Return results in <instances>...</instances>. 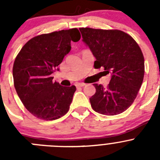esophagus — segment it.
Wrapping results in <instances>:
<instances>
[{
  "mask_svg": "<svg viewBox=\"0 0 160 160\" xmlns=\"http://www.w3.org/2000/svg\"><path fill=\"white\" fill-rule=\"evenodd\" d=\"M85 85H86L85 83L80 82V83H78V84H76V86H77V87H84Z\"/></svg>",
  "mask_w": 160,
  "mask_h": 160,
  "instance_id": "1",
  "label": "esophagus"
}]
</instances>
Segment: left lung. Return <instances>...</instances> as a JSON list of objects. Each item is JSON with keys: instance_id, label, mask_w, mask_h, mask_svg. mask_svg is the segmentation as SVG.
Masks as SVG:
<instances>
[{"instance_id": "8db88e82", "label": "left lung", "mask_w": 160, "mask_h": 160, "mask_svg": "<svg viewBox=\"0 0 160 160\" xmlns=\"http://www.w3.org/2000/svg\"><path fill=\"white\" fill-rule=\"evenodd\" d=\"M82 41L96 58L94 68L111 74L107 88L94 84L90 98L93 110L104 115H116L129 108L143 81L142 50L129 34L118 29L80 28Z\"/></svg>"}]
</instances>
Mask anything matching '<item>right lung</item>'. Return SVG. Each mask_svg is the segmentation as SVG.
Here are the masks:
<instances>
[{
  "label": "right lung",
  "mask_w": 160,
  "mask_h": 160,
  "mask_svg": "<svg viewBox=\"0 0 160 160\" xmlns=\"http://www.w3.org/2000/svg\"><path fill=\"white\" fill-rule=\"evenodd\" d=\"M80 38L76 28L38 35L17 56L12 67L14 87L25 108L37 118L58 119L69 111L75 86L62 87L53 82L51 74L70 51L71 41Z\"/></svg>",
  "instance_id": "add662e5"
}]
</instances>
